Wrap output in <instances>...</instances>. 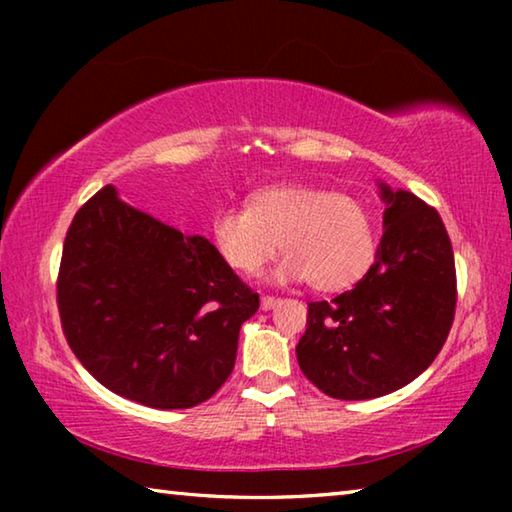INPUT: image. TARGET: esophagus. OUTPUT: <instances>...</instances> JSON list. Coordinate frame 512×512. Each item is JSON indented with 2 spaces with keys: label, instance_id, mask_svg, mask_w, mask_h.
<instances>
[{
  "label": "esophagus",
  "instance_id": "1",
  "mask_svg": "<svg viewBox=\"0 0 512 512\" xmlns=\"http://www.w3.org/2000/svg\"><path fill=\"white\" fill-rule=\"evenodd\" d=\"M277 302H280V300H277V298L264 296V298H262V311H271V309L277 305Z\"/></svg>",
  "mask_w": 512,
  "mask_h": 512
}]
</instances>
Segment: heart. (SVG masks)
I'll return each instance as SVG.
<instances>
[{"label": "heart", "instance_id": "b5f03b06", "mask_svg": "<svg viewBox=\"0 0 512 512\" xmlns=\"http://www.w3.org/2000/svg\"><path fill=\"white\" fill-rule=\"evenodd\" d=\"M212 241L225 264L244 275L262 271L282 246L289 257L275 282H311L336 293L357 284L377 257V230L357 198L314 185H268L248 207H225L212 219Z\"/></svg>", "mask_w": 512, "mask_h": 512}]
</instances>
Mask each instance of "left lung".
I'll return each instance as SVG.
<instances>
[{
  "mask_svg": "<svg viewBox=\"0 0 512 512\" xmlns=\"http://www.w3.org/2000/svg\"><path fill=\"white\" fill-rule=\"evenodd\" d=\"M384 235L352 291L309 302L296 345L300 370L336 400H372L431 366L452 329L456 268L440 214L406 189L379 183Z\"/></svg>",
  "mask_w": 512,
  "mask_h": 512,
  "instance_id": "1",
  "label": "left lung"
}]
</instances>
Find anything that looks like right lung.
<instances>
[{
	"label": "right lung",
	"instance_id": "obj_1",
	"mask_svg": "<svg viewBox=\"0 0 512 512\" xmlns=\"http://www.w3.org/2000/svg\"><path fill=\"white\" fill-rule=\"evenodd\" d=\"M259 296L210 241L164 225L106 185L69 225L58 273L65 339L126 400L189 409L219 391Z\"/></svg>",
	"mask_w": 512,
	"mask_h": 512
}]
</instances>
